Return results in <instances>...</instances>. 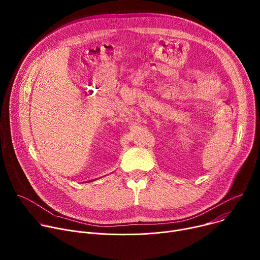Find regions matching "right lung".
I'll return each mask as SVG.
<instances>
[{
    "instance_id": "add662e5",
    "label": "right lung",
    "mask_w": 260,
    "mask_h": 260,
    "mask_svg": "<svg viewBox=\"0 0 260 260\" xmlns=\"http://www.w3.org/2000/svg\"><path fill=\"white\" fill-rule=\"evenodd\" d=\"M90 182H91V181H90Z\"/></svg>"
}]
</instances>
